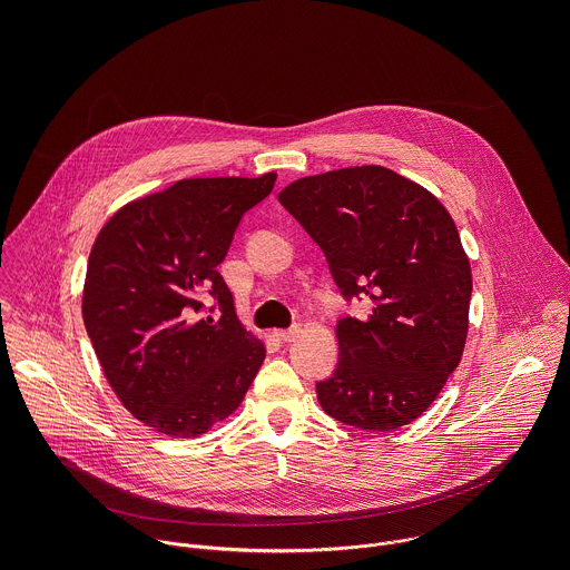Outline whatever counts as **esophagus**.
Returning <instances> with one entry per match:
<instances>
[{
    "label": "esophagus",
    "instance_id": "esophagus-1",
    "mask_svg": "<svg viewBox=\"0 0 570 570\" xmlns=\"http://www.w3.org/2000/svg\"><path fill=\"white\" fill-rule=\"evenodd\" d=\"M299 334H302V330H299V327H291V330H277V332H275V336H277L279 341H284V343H291V341L299 338Z\"/></svg>",
    "mask_w": 570,
    "mask_h": 570
}]
</instances>
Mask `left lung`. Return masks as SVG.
I'll use <instances>...</instances> for the list:
<instances>
[{"label": "left lung", "instance_id": "8db88e82", "mask_svg": "<svg viewBox=\"0 0 570 570\" xmlns=\"http://www.w3.org/2000/svg\"><path fill=\"white\" fill-rule=\"evenodd\" d=\"M279 203L322 248L365 320L336 324L341 361L315 385L322 411L363 431L415 422L458 367L471 266L446 207L422 185L365 165L291 183Z\"/></svg>", "mask_w": 570, "mask_h": 570}]
</instances>
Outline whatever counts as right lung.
<instances>
[{
  "label": "right lung",
  "mask_w": 570,
  "mask_h": 570,
  "mask_svg": "<svg viewBox=\"0 0 570 570\" xmlns=\"http://www.w3.org/2000/svg\"><path fill=\"white\" fill-rule=\"evenodd\" d=\"M275 180H178L124 205L95 240L83 286L88 336L124 409L161 435L198 438L227 420L266 358L216 268L240 216ZM205 294L219 302L218 316L202 313Z\"/></svg>",
  "instance_id": "1"
}]
</instances>
